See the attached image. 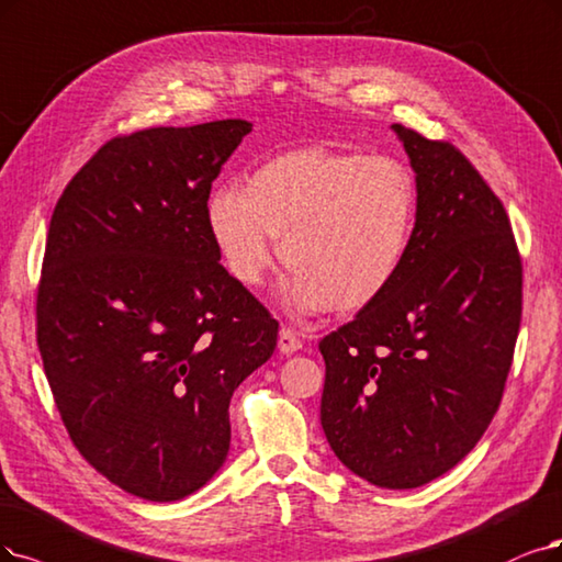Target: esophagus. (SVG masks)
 Wrapping results in <instances>:
<instances>
[{
  "label": "esophagus",
  "instance_id": "1",
  "mask_svg": "<svg viewBox=\"0 0 562 562\" xmlns=\"http://www.w3.org/2000/svg\"><path fill=\"white\" fill-rule=\"evenodd\" d=\"M303 347V340L299 338L296 330L292 328H282L280 336H278V349L282 351V355H294V351H299Z\"/></svg>",
  "mask_w": 562,
  "mask_h": 562
}]
</instances>
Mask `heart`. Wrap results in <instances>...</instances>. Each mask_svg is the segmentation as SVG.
Instances as JSON below:
<instances>
[{"label": "heart", "instance_id": "1", "mask_svg": "<svg viewBox=\"0 0 562 562\" xmlns=\"http://www.w3.org/2000/svg\"><path fill=\"white\" fill-rule=\"evenodd\" d=\"M417 184L403 164L328 148H296L266 159L243 190L217 184L203 220L224 270L259 286L280 259V286L296 313H359L398 278L417 228Z\"/></svg>", "mask_w": 562, "mask_h": 562}]
</instances>
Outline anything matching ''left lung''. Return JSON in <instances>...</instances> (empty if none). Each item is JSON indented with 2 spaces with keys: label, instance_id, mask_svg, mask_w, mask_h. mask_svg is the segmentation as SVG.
Here are the masks:
<instances>
[{
  "label": "left lung",
  "instance_id": "left-lung-1",
  "mask_svg": "<svg viewBox=\"0 0 562 562\" xmlns=\"http://www.w3.org/2000/svg\"><path fill=\"white\" fill-rule=\"evenodd\" d=\"M391 130L417 173V228L386 294L319 342L322 428L361 480L417 488L463 461L501 407L524 268L503 201L468 157Z\"/></svg>",
  "mask_w": 562,
  "mask_h": 562
}]
</instances>
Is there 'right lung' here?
Returning a JSON list of instances; mask_svg holds the SVG:
<instances>
[{
  "label": "right lung",
  "mask_w": 562,
  "mask_h": 562,
  "mask_svg": "<svg viewBox=\"0 0 562 562\" xmlns=\"http://www.w3.org/2000/svg\"><path fill=\"white\" fill-rule=\"evenodd\" d=\"M249 132L217 120L117 136L50 217L36 342L53 398L82 459L143 501H180L222 468L234 391L278 345L203 220Z\"/></svg>",
  "instance_id": "add662e5"
}]
</instances>
